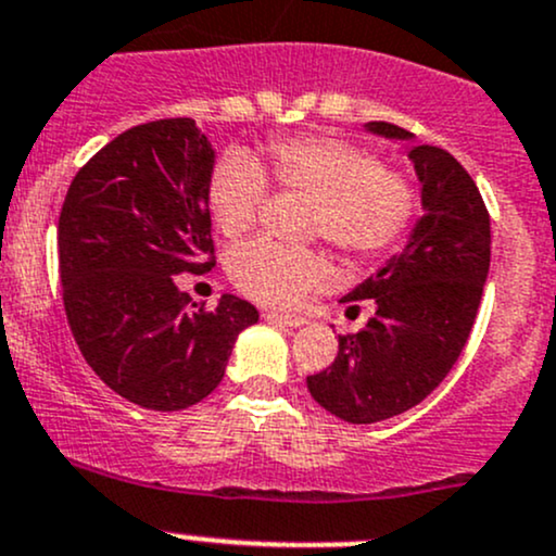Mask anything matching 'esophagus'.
I'll list each match as a JSON object with an SVG mask.
<instances>
[{
  "mask_svg": "<svg viewBox=\"0 0 556 556\" xmlns=\"http://www.w3.org/2000/svg\"><path fill=\"white\" fill-rule=\"evenodd\" d=\"M264 319L268 321V325H277V327H290V329H295V327H303V325H306V319H303V316H292V314H277V311H266V314H264Z\"/></svg>",
  "mask_w": 556,
  "mask_h": 556,
  "instance_id": "obj_1",
  "label": "esophagus"
}]
</instances>
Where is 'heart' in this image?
I'll return each instance as SVG.
<instances>
[{"instance_id":"b5f03b06","label":"heart","mask_w":556,"mask_h":556,"mask_svg":"<svg viewBox=\"0 0 556 556\" xmlns=\"http://www.w3.org/2000/svg\"><path fill=\"white\" fill-rule=\"evenodd\" d=\"M314 200L311 231L353 258L382 253L412 222L414 189L404 176L380 170L367 152L340 139H282L268 148L266 163L245 152H227L211 170L208 211L224 237L253 227L268 185ZM231 279L245 295L268 306H292L327 279L319 253L253 240L231 255Z\"/></svg>"}]
</instances>
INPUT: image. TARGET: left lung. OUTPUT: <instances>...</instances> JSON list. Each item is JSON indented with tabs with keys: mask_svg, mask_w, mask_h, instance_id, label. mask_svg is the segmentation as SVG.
I'll use <instances>...</instances> for the list:
<instances>
[{
	"mask_svg": "<svg viewBox=\"0 0 556 556\" xmlns=\"http://www.w3.org/2000/svg\"><path fill=\"white\" fill-rule=\"evenodd\" d=\"M364 131L414 142L386 121ZM408 161L422 216L401 253L345 292L343 303H375V316L340 338L332 367L306 380L311 399L351 425L399 417L441 386L472 332L491 266V218L472 176L432 144H414Z\"/></svg>",
	"mask_w": 556,
	"mask_h": 556,
	"instance_id": "left-lung-1",
	"label": "left lung"
}]
</instances>
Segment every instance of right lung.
Wrapping results in <instances>:
<instances>
[{
    "label": "right lung",
    "mask_w": 556,
    "mask_h": 556,
    "mask_svg": "<svg viewBox=\"0 0 556 556\" xmlns=\"http://www.w3.org/2000/svg\"><path fill=\"white\" fill-rule=\"evenodd\" d=\"M216 150L192 118L118 134L76 174L58 224L60 282L73 338L121 399L179 412L224 380L253 303L222 295L189 311L179 274L213 261L208 179ZM194 306V303H192Z\"/></svg>",
    "instance_id": "right-lung-1"
}]
</instances>
